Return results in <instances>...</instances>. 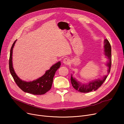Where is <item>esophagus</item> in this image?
<instances>
[{"mask_svg":"<svg viewBox=\"0 0 124 124\" xmlns=\"http://www.w3.org/2000/svg\"><path fill=\"white\" fill-rule=\"evenodd\" d=\"M63 62L64 64L67 65V64H68L69 63L70 60H69V59H68V58H64L63 61Z\"/></svg>","mask_w":124,"mask_h":124,"instance_id":"34e87169","label":"esophagus"}]
</instances>
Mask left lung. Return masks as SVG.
<instances>
[{"label": "left lung", "instance_id": "1", "mask_svg": "<svg viewBox=\"0 0 124 124\" xmlns=\"http://www.w3.org/2000/svg\"><path fill=\"white\" fill-rule=\"evenodd\" d=\"M105 55L108 57L109 59V62L107 64V66L108 67V72L109 73L110 72V67L112 65V55H111V46L108 41L107 39L105 40ZM108 75L104 76L102 79H97L96 80L93 81L92 82H89L88 84H81L77 82V81L73 78L72 75L71 76V82L72 84L73 88L77 90L78 92L87 93L93 91H95L101 86V85L103 83V82L106 80Z\"/></svg>", "mask_w": 124, "mask_h": 124}]
</instances>
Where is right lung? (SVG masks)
Masks as SVG:
<instances>
[{
    "label": "right lung",
    "instance_id": "obj_1",
    "mask_svg": "<svg viewBox=\"0 0 124 124\" xmlns=\"http://www.w3.org/2000/svg\"><path fill=\"white\" fill-rule=\"evenodd\" d=\"M16 40L13 43L10 49L9 59V68L12 75L17 85L25 93H31L34 95H42L50 90L53 81V77L56 71L60 67L61 63L58 62L50 69L46 72L45 74L36 80L32 82H26L22 80L17 77L12 67V50Z\"/></svg>",
    "mask_w": 124,
    "mask_h": 124
}]
</instances>
